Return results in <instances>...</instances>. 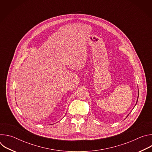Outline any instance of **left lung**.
Returning <instances> with one entry per match:
<instances>
[{
	"label": "left lung",
	"instance_id": "obj_1",
	"mask_svg": "<svg viewBox=\"0 0 152 152\" xmlns=\"http://www.w3.org/2000/svg\"><path fill=\"white\" fill-rule=\"evenodd\" d=\"M138 99H137V100H138ZM137 101H138V100H137Z\"/></svg>",
	"mask_w": 152,
	"mask_h": 152
}]
</instances>
